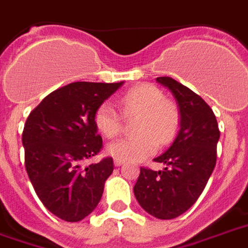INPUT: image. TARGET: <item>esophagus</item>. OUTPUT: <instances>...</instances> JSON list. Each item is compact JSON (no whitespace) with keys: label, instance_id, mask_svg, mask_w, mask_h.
Wrapping results in <instances>:
<instances>
[{"label":"esophagus","instance_id":"esophagus-1","mask_svg":"<svg viewBox=\"0 0 248 248\" xmlns=\"http://www.w3.org/2000/svg\"><path fill=\"white\" fill-rule=\"evenodd\" d=\"M122 164H124V161H122V160H119V159H115V160H114V166L115 167H121Z\"/></svg>","mask_w":248,"mask_h":248}]
</instances>
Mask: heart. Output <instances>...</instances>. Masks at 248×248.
Returning <instances> with one entry per match:
<instances>
[{"mask_svg":"<svg viewBox=\"0 0 248 248\" xmlns=\"http://www.w3.org/2000/svg\"><path fill=\"white\" fill-rule=\"evenodd\" d=\"M119 108L126 117L138 115L135 131L138 137L119 139L110 143L106 151L122 161L140 160L157 150V140L167 144L175 138L180 111L177 106L164 98L163 92L151 84H142L126 92L119 100ZM94 124L105 138H115L122 130V118L114 106L105 102L98 106Z\"/></svg>","mask_w":248,"mask_h":248,"instance_id":"obj_1","label":"heart"}]
</instances>
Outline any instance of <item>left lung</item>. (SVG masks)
<instances>
[{"label": "left lung", "mask_w": 248, "mask_h": 248, "mask_svg": "<svg viewBox=\"0 0 248 248\" xmlns=\"http://www.w3.org/2000/svg\"><path fill=\"white\" fill-rule=\"evenodd\" d=\"M156 81L175 97L180 130L170 148L154 159L166 166L163 170L140 168L134 194L148 214L172 219L186 212L208 184L217 160L219 130L213 110L199 94L170 78Z\"/></svg>", "instance_id": "left-lung-1"}]
</instances>
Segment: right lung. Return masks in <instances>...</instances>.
<instances>
[{"label": "right lung", "instance_id": "add662e5", "mask_svg": "<svg viewBox=\"0 0 248 248\" xmlns=\"http://www.w3.org/2000/svg\"><path fill=\"white\" fill-rule=\"evenodd\" d=\"M122 85L124 81L68 84L46 97L25 124L22 143L29 179L42 203L64 221L88 217L113 173L111 157L82 164L102 148L96 110Z\"/></svg>", "mask_w": 248, "mask_h": 248}]
</instances>
